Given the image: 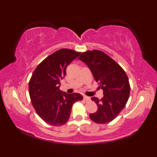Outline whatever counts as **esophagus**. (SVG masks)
Masks as SVG:
<instances>
[{"instance_id": "1", "label": "esophagus", "mask_w": 157, "mask_h": 157, "mask_svg": "<svg viewBox=\"0 0 157 157\" xmlns=\"http://www.w3.org/2000/svg\"><path fill=\"white\" fill-rule=\"evenodd\" d=\"M84 100H86V101H88L90 100V98L88 96H84Z\"/></svg>"}]
</instances>
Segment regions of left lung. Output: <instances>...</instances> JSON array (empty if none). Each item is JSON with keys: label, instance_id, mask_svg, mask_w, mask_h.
<instances>
[{"label": "left lung", "instance_id": "left-lung-1", "mask_svg": "<svg viewBox=\"0 0 157 157\" xmlns=\"http://www.w3.org/2000/svg\"><path fill=\"white\" fill-rule=\"evenodd\" d=\"M78 59L86 63L103 90V97L99 99L93 97L97 104L96 113L90 114V118L98 124H106L117 117L128 101L130 92L129 80L125 71L108 55L102 51L83 52Z\"/></svg>", "mask_w": 157, "mask_h": 157}]
</instances>
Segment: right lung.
<instances>
[{"instance_id": "right-lung-1", "label": "right lung", "mask_w": 157, "mask_h": 157, "mask_svg": "<svg viewBox=\"0 0 157 157\" xmlns=\"http://www.w3.org/2000/svg\"><path fill=\"white\" fill-rule=\"evenodd\" d=\"M80 54L72 50L60 49L42 61L32 75L29 83L31 103L38 115L47 124H65L73 104L83 99L78 93L67 94L59 89L67 66Z\"/></svg>"}]
</instances>
